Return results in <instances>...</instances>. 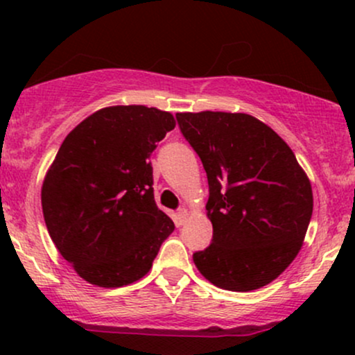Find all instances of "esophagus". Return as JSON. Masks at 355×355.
<instances>
[{
	"label": "esophagus",
	"mask_w": 355,
	"mask_h": 355,
	"mask_svg": "<svg viewBox=\"0 0 355 355\" xmlns=\"http://www.w3.org/2000/svg\"><path fill=\"white\" fill-rule=\"evenodd\" d=\"M187 218H189V210L180 209L177 211V223H178V225H183Z\"/></svg>",
	"instance_id": "obj_1"
}]
</instances>
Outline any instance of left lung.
I'll return each mask as SVG.
<instances>
[{
	"instance_id": "left-lung-1",
	"label": "left lung",
	"mask_w": 355,
	"mask_h": 355,
	"mask_svg": "<svg viewBox=\"0 0 355 355\" xmlns=\"http://www.w3.org/2000/svg\"><path fill=\"white\" fill-rule=\"evenodd\" d=\"M209 178L214 239L193 262L209 282L248 292L275 280L302 247L312 217L309 177L270 126L247 113H177Z\"/></svg>"
}]
</instances>
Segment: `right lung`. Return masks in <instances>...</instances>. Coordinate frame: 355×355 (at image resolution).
Segmentation results:
<instances>
[{"label": "right lung", "mask_w": 355, "mask_h": 355, "mask_svg": "<svg viewBox=\"0 0 355 355\" xmlns=\"http://www.w3.org/2000/svg\"><path fill=\"white\" fill-rule=\"evenodd\" d=\"M175 128L144 105L101 108L68 133L42 187L48 234L87 282L121 287L148 274L172 218L155 203L150 155Z\"/></svg>", "instance_id": "1"}]
</instances>
